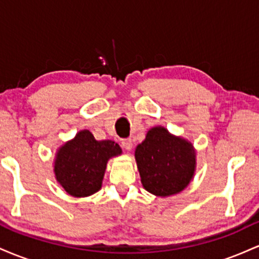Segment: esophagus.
Instances as JSON below:
<instances>
[{
  "label": "esophagus",
  "instance_id": "esophagus-1",
  "mask_svg": "<svg viewBox=\"0 0 259 259\" xmlns=\"http://www.w3.org/2000/svg\"><path fill=\"white\" fill-rule=\"evenodd\" d=\"M121 146H123L125 150L130 151L133 148V140L132 139H124L121 140Z\"/></svg>",
  "mask_w": 259,
  "mask_h": 259
}]
</instances>
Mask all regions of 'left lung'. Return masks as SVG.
Masks as SVG:
<instances>
[{"instance_id": "1", "label": "left lung", "mask_w": 259, "mask_h": 259, "mask_svg": "<svg viewBox=\"0 0 259 259\" xmlns=\"http://www.w3.org/2000/svg\"><path fill=\"white\" fill-rule=\"evenodd\" d=\"M136 162L145 189L157 196H170L189 185L195 171V152L190 142L157 126L136 147Z\"/></svg>"}]
</instances>
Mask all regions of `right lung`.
I'll list each match as a JSON object with an SVG mask.
<instances>
[{
	"mask_svg": "<svg viewBox=\"0 0 259 259\" xmlns=\"http://www.w3.org/2000/svg\"><path fill=\"white\" fill-rule=\"evenodd\" d=\"M120 153L119 145L114 141H97L89 130H82L58 151L56 178L69 195L90 196L101 189L107 160Z\"/></svg>",
	"mask_w": 259,
	"mask_h": 259,
	"instance_id": "obj_1",
	"label": "right lung"
}]
</instances>
